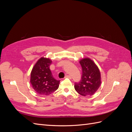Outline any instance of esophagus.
Returning <instances> with one entry per match:
<instances>
[{
  "label": "esophagus",
  "mask_w": 132,
  "mask_h": 132,
  "mask_svg": "<svg viewBox=\"0 0 132 132\" xmlns=\"http://www.w3.org/2000/svg\"><path fill=\"white\" fill-rule=\"evenodd\" d=\"M65 78H69V79H71V77L70 75H65Z\"/></svg>",
  "instance_id": "esophagus-1"
}]
</instances>
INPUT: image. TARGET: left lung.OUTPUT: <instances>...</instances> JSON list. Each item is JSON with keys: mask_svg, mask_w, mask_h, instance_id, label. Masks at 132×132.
<instances>
[{"mask_svg": "<svg viewBox=\"0 0 132 132\" xmlns=\"http://www.w3.org/2000/svg\"><path fill=\"white\" fill-rule=\"evenodd\" d=\"M82 68V75L79 82H75L74 88L82 96L94 95L100 86L101 74L95 63L88 58L79 62Z\"/></svg>", "mask_w": 132, "mask_h": 132, "instance_id": "obj_1", "label": "left lung"}]
</instances>
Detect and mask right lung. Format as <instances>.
<instances>
[{"mask_svg":"<svg viewBox=\"0 0 132 132\" xmlns=\"http://www.w3.org/2000/svg\"><path fill=\"white\" fill-rule=\"evenodd\" d=\"M52 62L49 58L42 57L31 71L30 82L35 91L39 95H50L59 87L60 80L54 78L50 69Z\"/></svg>","mask_w":132,"mask_h":132,"instance_id":"1","label":"right lung"}]
</instances>
